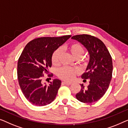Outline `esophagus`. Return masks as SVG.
Wrapping results in <instances>:
<instances>
[{
	"instance_id": "esophagus-1",
	"label": "esophagus",
	"mask_w": 128,
	"mask_h": 128,
	"mask_svg": "<svg viewBox=\"0 0 128 128\" xmlns=\"http://www.w3.org/2000/svg\"><path fill=\"white\" fill-rule=\"evenodd\" d=\"M62 84H67V85H70V84H71L72 83L71 82H62Z\"/></svg>"
}]
</instances>
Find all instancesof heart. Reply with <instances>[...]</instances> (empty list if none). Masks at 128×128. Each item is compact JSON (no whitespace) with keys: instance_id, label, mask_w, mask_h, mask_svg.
Wrapping results in <instances>:
<instances>
[{"instance_id":"heart-1","label":"heart","mask_w":128,"mask_h":128,"mask_svg":"<svg viewBox=\"0 0 128 128\" xmlns=\"http://www.w3.org/2000/svg\"><path fill=\"white\" fill-rule=\"evenodd\" d=\"M66 49L71 54L72 56L76 59L80 58L84 53V49L81 44L78 43L72 44L66 47ZM62 51L60 48L56 50L52 56V64L57 66L59 64ZM78 73L76 69L68 67H62L57 71V76L64 80H70L74 78L75 75Z\"/></svg>"}]
</instances>
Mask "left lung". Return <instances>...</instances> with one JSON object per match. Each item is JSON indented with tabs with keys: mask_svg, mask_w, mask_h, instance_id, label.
I'll return each mask as SVG.
<instances>
[{
	"mask_svg": "<svg viewBox=\"0 0 128 128\" xmlns=\"http://www.w3.org/2000/svg\"><path fill=\"white\" fill-rule=\"evenodd\" d=\"M80 42L89 54L86 72L82 75L84 80H89V84L76 93V98L84 103H92L100 100L109 87L112 78V62L108 50L102 40L89 35H78L71 38Z\"/></svg>",
	"mask_w": 128,
	"mask_h": 128,
	"instance_id": "8db88e82",
	"label": "left lung"
}]
</instances>
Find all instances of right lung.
<instances>
[{"label": "right lung", "mask_w": 128, "mask_h": 128, "mask_svg": "<svg viewBox=\"0 0 128 128\" xmlns=\"http://www.w3.org/2000/svg\"><path fill=\"white\" fill-rule=\"evenodd\" d=\"M71 36L38 38L29 42L23 50L18 61V80L23 94L34 105L46 106L56 97L62 81L55 79L48 85L44 84L43 74L48 73L54 52Z\"/></svg>", "instance_id": "right-lung-1"}]
</instances>
